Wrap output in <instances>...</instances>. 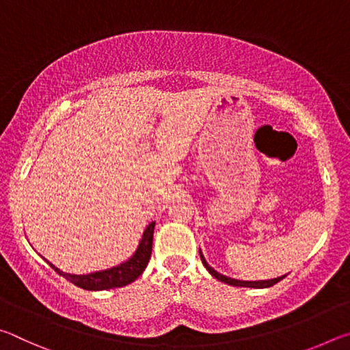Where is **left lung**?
Wrapping results in <instances>:
<instances>
[{"label": "left lung", "mask_w": 350, "mask_h": 350, "mask_svg": "<svg viewBox=\"0 0 350 350\" xmlns=\"http://www.w3.org/2000/svg\"><path fill=\"white\" fill-rule=\"evenodd\" d=\"M199 253H200V259H202V264L205 265V269L210 271L211 276H215L216 280L222 281V282H225V284H230V286H234V287L265 288V287L275 286V284L280 282V281L282 280V278H286V275H284V276H280V278H275V280H267V281H241V280H234V278H228V276H225V275H222V273H219V271H216L215 269H213L211 265H208V262H206L205 258H204L202 252H199Z\"/></svg>", "instance_id": "1"}]
</instances>
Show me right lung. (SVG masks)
I'll return each instance as SVG.
<instances>
[{
    "mask_svg": "<svg viewBox=\"0 0 350 350\" xmlns=\"http://www.w3.org/2000/svg\"><path fill=\"white\" fill-rule=\"evenodd\" d=\"M154 225L156 222H151L145 228L144 236L139 242V247L131 258L120 265H116L112 269H106L102 271H94V273L88 275H70L64 273L60 269H57L54 264H51L49 260L44 259L47 264L54 269L58 275L66 278L68 281L75 284L77 287L85 288V290H108V288H116V287H123L131 284L133 281L137 280V278L144 273L146 269L148 262H150L151 258V250H152V234H154Z\"/></svg>",
    "mask_w": 350,
    "mask_h": 350,
    "instance_id": "right-lung-1",
    "label": "right lung"
}]
</instances>
